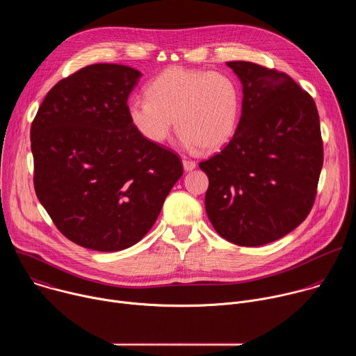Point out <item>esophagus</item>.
I'll return each instance as SVG.
<instances>
[{
	"instance_id": "esophagus-1",
	"label": "esophagus",
	"mask_w": 356,
	"mask_h": 356,
	"mask_svg": "<svg viewBox=\"0 0 356 356\" xmlns=\"http://www.w3.org/2000/svg\"><path fill=\"white\" fill-rule=\"evenodd\" d=\"M183 168H184L186 172H191L193 169H195V162L188 161V159H183Z\"/></svg>"
}]
</instances>
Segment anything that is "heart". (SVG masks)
I'll use <instances>...</instances> for the list:
<instances>
[{
    "label": "heart",
    "instance_id": "heart-1",
    "mask_svg": "<svg viewBox=\"0 0 356 356\" xmlns=\"http://www.w3.org/2000/svg\"><path fill=\"white\" fill-rule=\"evenodd\" d=\"M147 98L128 103V117L149 142L169 138L175 120L184 146L214 152L234 136L241 115V92L225 73L170 67L146 88Z\"/></svg>",
    "mask_w": 356,
    "mask_h": 356
}]
</instances>
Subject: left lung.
Wrapping results in <instances>:
<instances>
[{
  "label": "left lung",
  "instance_id": "8db88e82",
  "mask_svg": "<svg viewBox=\"0 0 356 356\" xmlns=\"http://www.w3.org/2000/svg\"><path fill=\"white\" fill-rule=\"evenodd\" d=\"M242 83V114L229 143L198 166L209 177L206 211L239 246L273 242L310 214L323 168L313 97L286 73L227 62Z\"/></svg>",
  "mask_w": 356,
  "mask_h": 356
}]
</instances>
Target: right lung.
Returning <instances> with one entry per match:
<instances>
[{
	"label": "right lung",
	"instance_id": "add662e5",
	"mask_svg": "<svg viewBox=\"0 0 356 356\" xmlns=\"http://www.w3.org/2000/svg\"><path fill=\"white\" fill-rule=\"evenodd\" d=\"M140 73L90 65L50 90L31 125L40 204L72 242L99 252L135 245L155 224L183 175L180 158L131 124Z\"/></svg>",
	"mask_w": 356,
	"mask_h": 356
}]
</instances>
